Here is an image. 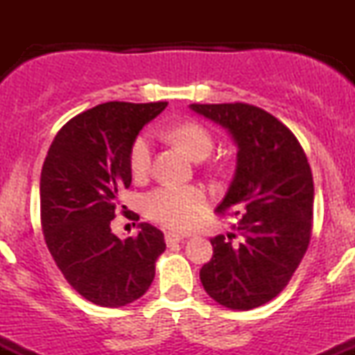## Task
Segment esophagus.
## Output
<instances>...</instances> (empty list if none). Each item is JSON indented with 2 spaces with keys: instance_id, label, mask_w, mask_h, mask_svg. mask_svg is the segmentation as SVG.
I'll return each instance as SVG.
<instances>
[{
  "instance_id": "obj_1",
  "label": "esophagus",
  "mask_w": 355,
  "mask_h": 355,
  "mask_svg": "<svg viewBox=\"0 0 355 355\" xmlns=\"http://www.w3.org/2000/svg\"><path fill=\"white\" fill-rule=\"evenodd\" d=\"M183 237L180 234H175V232H166L165 234V242L166 245H175V243H180Z\"/></svg>"
}]
</instances>
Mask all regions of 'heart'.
I'll return each mask as SVG.
<instances>
[{
	"mask_svg": "<svg viewBox=\"0 0 355 355\" xmlns=\"http://www.w3.org/2000/svg\"><path fill=\"white\" fill-rule=\"evenodd\" d=\"M166 135L182 145L195 160L209 157L214 146L210 132L198 121H182L172 126ZM152 137H137L130 148L128 162L133 178H145L152 168ZM207 195L198 187H158L145 195L144 210L146 217L172 230H189L195 225L198 215L205 210Z\"/></svg>",
	"mask_w": 355,
	"mask_h": 355,
	"instance_id": "obj_1",
	"label": "heart"
}]
</instances>
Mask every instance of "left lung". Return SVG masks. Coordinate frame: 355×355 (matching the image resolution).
Masks as SVG:
<instances>
[{
	"label": "left lung",
	"mask_w": 355,
	"mask_h": 355,
	"mask_svg": "<svg viewBox=\"0 0 355 355\" xmlns=\"http://www.w3.org/2000/svg\"><path fill=\"white\" fill-rule=\"evenodd\" d=\"M227 130L237 145V166L218 214L240 217L234 245L210 239L214 255L200 280L215 302L232 311L267 304L294 275L312 234L313 180L294 133L266 110L248 103L190 105ZM235 237V235H232Z\"/></svg>",
	"instance_id": "obj_1"
}]
</instances>
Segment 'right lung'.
<instances>
[{
    "instance_id": "obj_1",
    "label": "right lung",
    "mask_w": 355,
    "mask_h": 355,
    "mask_svg": "<svg viewBox=\"0 0 355 355\" xmlns=\"http://www.w3.org/2000/svg\"><path fill=\"white\" fill-rule=\"evenodd\" d=\"M166 105L108 101L87 110L56 133L44 158L40 180L44 242L68 284L101 307L140 299L165 252L157 227L140 223L135 239L120 240L110 223L118 195L132 183V144Z\"/></svg>"
}]
</instances>
